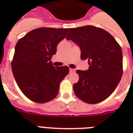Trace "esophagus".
Masks as SVG:
<instances>
[{
	"label": "esophagus",
	"instance_id": "obj_1",
	"mask_svg": "<svg viewBox=\"0 0 133 133\" xmlns=\"http://www.w3.org/2000/svg\"><path fill=\"white\" fill-rule=\"evenodd\" d=\"M70 73H72V72H75V69H70Z\"/></svg>",
	"mask_w": 133,
	"mask_h": 133
}]
</instances>
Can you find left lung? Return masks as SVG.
I'll use <instances>...</instances> for the list:
<instances>
[{
    "mask_svg": "<svg viewBox=\"0 0 133 133\" xmlns=\"http://www.w3.org/2000/svg\"><path fill=\"white\" fill-rule=\"evenodd\" d=\"M87 60V70H77L79 80L73 85L75 95L89 104H97L112 93L123 75V52L113 36L105 30L87 25L73 28L66 36Z\"/></svg>",
    "mask_w": 133,
    "mask_h": 133,
    "instance_id": "1",
    "label": "left lung"
}]
</instances>
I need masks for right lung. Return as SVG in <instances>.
I'll return each instance as SVG.
<instances>
[{
  "label": "right lung",
  "instance_id": "obj_1",
  "mask_svg": "<svg viewBox=\"0 0 133 133\" xmlns=\"http://www.w3.org/2000/svg\"><path fill=\"white\" fill-rule=\"evenodd\" d=\"M70 30L38 28L16 43L12 70L18 87L32 101L47 103L58 95L60 83L69 74V68L54 66L50 61Z\"/></svg>",
  "mask_w": 133,
  "mask_h": 133
}]
</instances>
